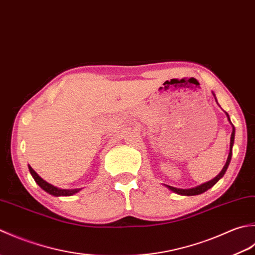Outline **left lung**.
<instances>
[{
	"label": "left lung",
	"mask_w": 255,
	"mask_h": 255,
	"mask_svg": "<svg viewBox=\"0 0 255 255\" xmlns=\"http://www.w3.org/2000/svg\"><path fill=\"white\" fill-rule=\"evenodd\" d=\"M212 95H214L216 101H217V98H216V95L214 92H212ZM218 103V102H217ZM226 116L228 118V120H229L230 124L232 126V133H231V138H230V150H229V155H228V158H227V162L225 164V166H223L222 170L220 171L219 174H218L216 177L214 179H211L209 181H207V183H204L201 184L199 186L197 187H194V188H189V189H181V188H176V187H173V186H169V185H165L166 187L169 190L173 191V193L175 194H178V195H181V196H196V195H200L202 193H205V191H207L208 189H210L212 186L216 185L218 183V180L221 179L223 177V175L226 174V171L228 169V166H229L230 164V160H231V156H232V147H233V143H235V134H236V128L235 127H233V124L231 123L230 121V118H229V114H228L226 112Z\"/></svg>",
	"instance_id": "obj_1"
}]
</instances>
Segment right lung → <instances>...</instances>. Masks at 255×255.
<instances>
[{
	"instance_id": "1",
	"label": "right lung",
	"mask_w": 255,
	"mask_h": 255,
	"mask_svg": "<svg viewBox=\"0 0 255 255\" xmlns=\"http://www.w3.org/2000/svg\"><path fill=\"white\" fill-rule=\"evenodd\" d=\"M28 169H29L30 175L33 176L34 180L36 181V184H37L41 189L45 190L46 193H48V194L53 195V196H56V197H59V196H72V195L77 194L78 191H80L82 189V188H77V189H62V188H58V187L51 185V184L47 183V181L41 178L40 176L37 173H36V171L32 167H30L29 165H28Z\"/></svg>"
}]
</instances>
